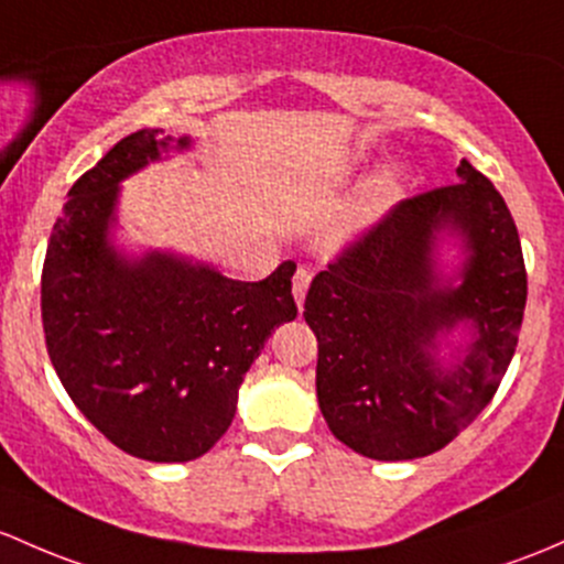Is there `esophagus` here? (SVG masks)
I'll return each mask as SVG.
<instances>
[{
	"instance_id": "1",
	"label": "esophagus",
	"mask_w": 564,
	"mask_h": 564,
	"mask_svg": "<svg viewBox=\"0 0 564 564\" xmlns=\"http://www.w3.org/2000/svg\"><path fill=\"white\" fill-rule=\"evenodd\" d=\"M311 278H313V272L307 270V267H297V270H294V278H292V292H294V300H297V305H300V307H302V302H305L307 286H311Z\"/></svg>"
}]
</instances>
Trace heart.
I'll return each mask as SVG.
<instances>
[{"mask_svg":"<svg viewBox=\"0 0 564 564\" xmlns=\"http://www.w3.org/2000/svg\"><path fill=\"white\" fill-rule=\"evenodd\" d=\"M402 177L394 167L381 170L365 188H361L357 205L351 207V227H361V224H370L381 216L387 207L400 197Z\"/></svg>","mask_w":564,"mask_h":564,"instance_id":"obj_1","label":"heart"}]
</instances>
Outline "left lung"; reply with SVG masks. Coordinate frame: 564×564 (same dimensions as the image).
I'll use <instances>...</instances> for the list:
<instances>
[{
  "label": "left lung",
  "instance_id": "1",
  "mask_svg": "<svg viewBox=\"0 0 564 564\" xmlns=\"http://www.w3.org/2000/svg\"><path fill=\"white\" fill-rule=\"evenodd\" d=\"M456 175L459 183L391 207L307 289L318 408L332 435L370 459H416L448 446L489 405L517 351L527 302L517 224L467 159ZM446 226L471 251L459 288H441L431 270ZM465 317L477 340L465 362L443 371L434 337Z\"/></svg>",
  "mask_w": 564,
  "mask_h": 564
}]
</instances>
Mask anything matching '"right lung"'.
<instances>
[{
	"label": "right lung",
	"instance_id": "right-lung-1",
	"mask_svg": "<svg viewBox=\"0 0 564 564\" xmlns=\"http://www.w3.org/2000/svg\"><path fill=\"white\" fill-rule=\"evenodd\" d=\"M167 145L140 129L75 181L47 240L40 302L47 357L83 416L121 452L188 462L229 430L251 361L297 316V264L246 283L167 253L118 257L108 242L118 183Z\"/></svg>",
	"mask_w": 564,
	"mask_h": 564
}]
</instances>
